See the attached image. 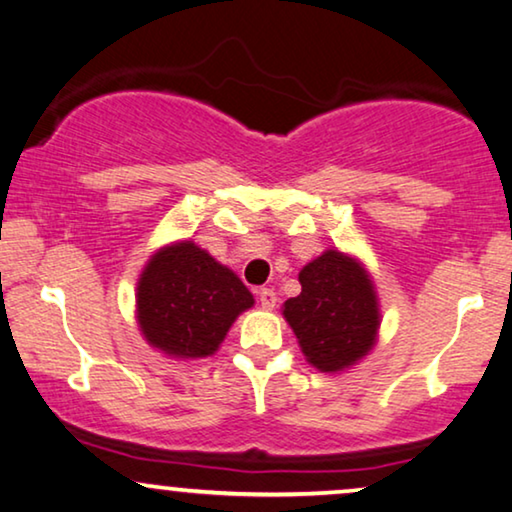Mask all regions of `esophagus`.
Instances as JSON below:
<instances>
[{
	"label": "esophagus",
	"instance_id": "1",
	"mask_svg": "<svg viewBox=\"0 0 512 512\" xmlns=\"http://www.w3.org/2000/svg\"><path fill=\"white\" fill-rule=\"evenodd\" d=\"M259 301H262L264 308H273V306H276L278 297H276V292L271 290V287H262V290H259Z\"/></svg>",
	"mask_w": 512,
	"mask_h": 512
}]
</instances>
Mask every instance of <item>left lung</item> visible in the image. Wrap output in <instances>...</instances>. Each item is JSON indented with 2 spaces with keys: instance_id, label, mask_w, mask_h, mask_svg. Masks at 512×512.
<instances>
[{
  "instance_id": "8db88e82",
  "label": "left lung",
  "mask_w": 512,
  "mask_h": 512,
  "mask_svg": "<svg viewBox=\"0 0 512 512\" xmlns=\"http://www.w3.org/2000/svg\"><path fill=\"white\" fill-rule=\"evenodd\" d=\"M299 283L283 315L301 350L320 371L348 369L371 350L380 325L369 276L352 257L327 250L301 269Z\"/></svg>"
}]
</instances>
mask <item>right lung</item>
<instances>
[{"label": "right lung", "instance_id": "1", "mask_svg": "<svg viewBox=\"0 0 512 512\" xmlns=\"http://www.w3.org/2000/svg\"><path fill=\"white\" fill-rule=\"evenodd\" d=\"M136 297L143 336L176 357L211 355L236 315L253 306L248 287L192 241L150 259Z\"/></svg>", "mask_w": 512, "mask_h": 512}]
</instances>
